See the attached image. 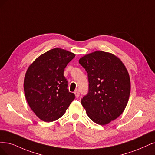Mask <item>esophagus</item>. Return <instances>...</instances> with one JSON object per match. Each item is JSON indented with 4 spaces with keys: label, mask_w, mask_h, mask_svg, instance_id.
<instances>
[{
    "label": "esophagus",
    "mask_w": 155,
    "mask_h": 155,
    "mask_svg": "<svg viewBox=\"0 0 155 155\" xmlns=\"http://www.w3.org/2000/svg\"><path fill=\"white\" fill-rule=\"evenodd\" d=\"M74 95H75V97L77 98H78V97H79V95H80V93H79V91H78V90H77V91H75L74 92Z\"/></svg>",
    "instance_id": "esophagus-1"
}]
</instances>
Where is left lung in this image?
<instances>
[{
    "label": "left lung",
    "instance_id": "1",
    "mask_svg": "<svg viewBox=\"0 0 155 155\" xmlns=\"http://www.w3.org/2000/svg\"><path fill=\"white\" fill-rule=\"evenodd\" d=\"M79 63L87 72L89 83L82 105L93 122L108 124L127 105L131 89L127 69L117 56L100 50L84 55Z\"/></svg>",
    "mask_w": 155,
    "mask_h": 155
}]
</instances>
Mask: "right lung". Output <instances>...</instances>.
<instances>
[{"label":"right lung","instance_id":"1","mask_svg":"<svg viewBox=\"0 0 155 155\" xmlns=\"http://www.w3.org/2000/svg\"><path fill=\"white\" fill-rule=\"evenodd\" d=\"M75 54L55 48L39 55L27 68L24 89L31 110L45 122H52L65 113L74 94L69 92L64 68Z\"/></svg>","mask_w":155,"mask_h":155}]
</instances>
